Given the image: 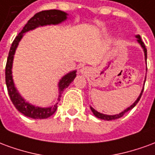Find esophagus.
Returning <instances> with one entry per match:
<instances>
[{"mask_svg": "<svg viewBox=\"0 0 155 155\" xmlns=\"http://www.w3.org/2000/svg\"><path fill=\"white\" fill-rule=\"evenodd\" d=\"M81 73H83V74H87L89 73V71H90V69L88 67H83L81 70Z\"/></svg>", "mask_w": 155, "mask_h": 155, "instance_id": "1", "label": "esophagus"}]
</instances>
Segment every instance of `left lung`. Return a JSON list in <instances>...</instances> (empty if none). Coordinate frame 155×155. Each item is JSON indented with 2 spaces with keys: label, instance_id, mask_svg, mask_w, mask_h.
<instances>
[{
  "label": "left lung",
  "instance_id": "obj_1",
  "mask_svg": "<svg viewBox=\"0 0 155 155\" xmlns=\"http://www.w3.org/2000/svg\"><path fill=\"white\" fill-rule=\"evenodd\" d=\"M136 37L138 38V42L140 43V45H141V46L143 47V51H144V55H145V60H147V49L146 47H145V45H144V43H143V41H142V40H141V37H140V35H136ZM143 89L142 90V91H141V94H140V96L138 97V99H137V101L134 103L130 107H129L128 109H126V110H124L123 111V112H121L120 114H115V115H107V114H101V113H99V112H97V111L95 110H94L93 108L91 107V110H92V112H93V114L95 115V116L97 117V118H99V119H101V120H116V119H119V118H121V117L123 116L124 114L126 113L127 111L130 110H132L135 105L137 104V103L140 101V98H141V95H142V94H143Z\"/></svg>",
  "mask_w": 155,
  "mask_h": 155
}]
</instances>
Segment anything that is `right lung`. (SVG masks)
<instances>
[{
  "label": "right lung",
  "instance_id": "1",
  "mask_svg": "<svg viewBox=\"0 0 155 155\" xmlns=\"http://www.w3.org/2000/svg\"><path fill=\"white\" fill-rule=\"evenodd\" d=\"M66 15L67 14L65 12H61L59 10H49V11H42L41 12H38L29 20L25 26L23 27L21 31L19 33L18 35L12 42V46L9 51L8 57H7L6 65H5V84H6L7 91H8L9 96L11 98L12 102L15 105V107L25 116L30 117L32 119H46L48 117L51 116L56 111L58 103L54 104V106L50 108L35 107L27 102H25L22 99L21 96L19 94L18 92L16 91V89L15 88L12 75V61H13L15 49L17 47L19 42L25 32L33 30L40 25L59 24L66 19ZM75 73H76L75 71H72L66 75H64L59 82V91H60L59 92L60 94L58 98L59 101L61 100V94L63 93L64 89L68 87L69 84L74 81V79L76 76Z\"/></svg>",
  "mask_w": 155,
  "mask_h": 155
}]
</instances>
